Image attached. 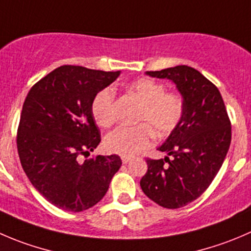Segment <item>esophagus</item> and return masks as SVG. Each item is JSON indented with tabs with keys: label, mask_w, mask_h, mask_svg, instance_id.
I'll list each match as a JSON object with an SVG mask.
<instances>
[{
	"label": "esophagus",
	"mask_w": 251,
	"mask_h": 251,
	"mask_svg": "<svg viewBox=\"0 0 251 251\" xmlns=\"http://www.w3.org/2000/svg\"><path fill=\"white\" fill-rule=\"evenodd\" d=\"M121 160H123L124 164H126V163L130 162L131 157H130V155H121Z\"/></svg>",
	"instance_id": "34e87169"
}]
</instances>
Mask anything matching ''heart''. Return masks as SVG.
Wrapping results in <instances>:
<instances>
[{"instance_id":"1","label":"heart","mask_w":251,"mask_h":251,"mask_svg":"<svg viewBox=\"0 0 251 251\" xmlns=\"http://www.w3.org/2000/svg\"><path fill=\"white\" fill-rule=\"evenodd\" d=\"M131 93L142 104L133 127L121 126L111 131L105 140L110 152L121 155H133L151 145L153 131L159 136L172 132L184 115V99L180 94L167 92L163 83L151 78H140L128 86ZM92 113L97 124L103 127L115 121V92L111 87L101 89L92 103Z\"/></svg>"}]
</instances>
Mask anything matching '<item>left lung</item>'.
Listing matches in <instances>:
<instances>
[{
  "mask_svg": "<svg viewBox=\"0 0 251 251\" xmlns=\"http://www.w3.org/2000/svg\"><path fill=\"white\" fill-rule=\"evenodd\" d=\"M146 75L174 82L185 109L179 125L158 148L167 157L147 158L141 189L162 207L180 208L200 198L222 167L232 140L230 121L218 88L198 70L180 65Z\"/></svg>",
  "mask_w": 251,
  "mask_h": 251,
  "instance_id": "obj_1",
  "label": "left lung"
}]
</instances>
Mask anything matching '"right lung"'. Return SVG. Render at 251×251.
<instances>
[{"label": "right lung", "mask_w": 251, "mask_h": 251, "mask_svg": "<svg viewBox=\"0 0 251 251\" xmlns=\"http://www.w3.org/2000/svg\"><path fill=\"white\" fill-rule=\"evenodd\" d=\"M119 75L65 65L36 82L24 100L17 132L22 167L61 210L81 212L97 205L123 164L116 154L81 160L100 142L92 103Z\"/></svg>", "instance_id": "right-lung-1"}]
</instances>
